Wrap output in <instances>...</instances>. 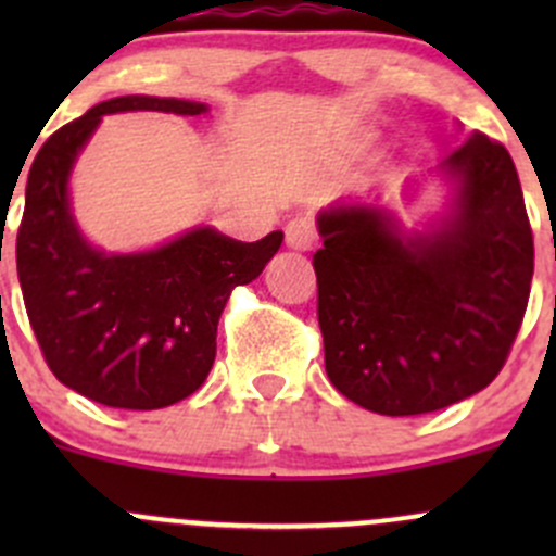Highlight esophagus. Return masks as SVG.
Listing matches in <instances>:
<instances>
[{
    "label": "esophagus",
    "instance_id": "1",
    "mask_svg": "<svg viewBox=\"0 0 556 556\" xmlns=\"http://www.w3.org/2000/svg\"><path fill=\"white\" fill-rule=\"evenodd\" d=\"M285 242H288L290 250H299V252L312 250L314 231H312L309 220H304V217H295V220H290L288 228H285Z\"/></svg>",
    "mask_w": 556,
    "mask_h": 556
}]
</instances>
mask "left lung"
Wrapping results in <instances>:
<instances>
[{"instance_id": "obj_1", "label": "left lung", "mask_w": 556, "mask_h": 556, "mask_svg": "<svg viewBox=\"0 0 556 556\" xmlns=\"http://www.w3.org/2000/svg\"><path fill=\"white\" fill-rule=\"evenodd\" d=\"M450 201L403 228L371 201L317 215V319L325 371L368 412L414 417L484 390L519 333L532 231L511 155L468 134L439 172Z\"/></svg>"}]
</instances>
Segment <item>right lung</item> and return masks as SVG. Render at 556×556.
Masks as SVG:
<instances>
[{"label": "right lung", "mask_w": 556, "mask_h": 556, "mask_svg": "<svg viewBox=\"0 0 556 556\" xmlns=\"http://www.w3.org/2000/svg\"><path fill=\"white\" fill-rule=\"evenodd\" d=\"M117 112L204 115L210 106L134 93L59 128L26 179L15 261L31 330L55 379L104 406L153 412L204 384L228 295L261 277L285 233L237 242L195 226L153 250L93 247L72 212L70 177L102 117Z\"/></svg>", "instance_id": "add662e5"}]
</instances>
